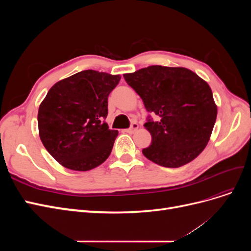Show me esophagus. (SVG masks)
I'll list each match as a JSON object with an SVG mask.
<instances>
[{
  "mask_svg": "<svg viewBox=\"0 0 251 251\" xmlns=\"http://www.w3.org/2000/svg\"><path fill=\"white\" fill-rule=\"evenodd\" d=\"M137 128H138V125L136 124V123H133V124L131 125L130 128H127V130H126V132L132 134V133H134L135 131H137Z\"/></svg>",
  "mask_w": 251,
  "mask_h": 251,
  "instance_id": "obj_1",
  "label": "esophagus"
}]
</instances>
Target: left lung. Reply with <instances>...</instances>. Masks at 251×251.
I'll use <instances>...</instances> for the list:
<instances>
[{"mask_svg":"<svg viewBox=\"0 0 251 251\" xmlns=\"http://www.w3.org/2000/svg\"><path fill=\"white\" fill-rule=\"evenodd\" d=\"M143 100L149 116L144 127L151 146L142 150L149 160L164 168L193 161L206 147L217 118L208 83L182 67L150 66L124 74Z\"/></svg>","mask_w":251,"mask_h":251,"instance_id":"8db88e82","label":"left lung"}]
</instances>
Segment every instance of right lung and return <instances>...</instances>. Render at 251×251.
I'll use <instances>...</instances> for the list:
<instances>
[{
  "label": "right lung",
  "instance_id": "add662e5",
  "mask_svg": "<svg viewBox=\"0 0 251 251\" xmlns=\"http://www.w3.org/2000/svg\"><path fill=\"white\" fill-rule=\"evenodd\" d=\"M120 75L85 70L57 81L37 114L39 134L49 154L65 168L86 172L107 160L118 132L110 130L108 97Z\"/></svg>",
  "mask_w": 251,
  "mask_h": 251
}]
</instances>
